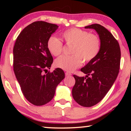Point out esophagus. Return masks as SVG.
<instances>
[{
	"label": "esophagus",
	"mask_w": 131,
	"mask_h": 131,
	"mask_svg": "<svg viewBox=\"0 0 131 131\" xmlns=\"http://www.w3.org/2000/svg\"><path fill=\"white\" fill-rule=\"evenodd\" d=\"M65 74H66V76H71V73H69V72H66Z\"/></svg>",
	"instance_id": "34e87169"
}]
</instances>
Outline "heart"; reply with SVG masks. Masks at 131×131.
Returning a JSON list of instances; mask_svg holds the SVG:
<instances>
[{
	"mask_svg": "<svg viewBox=\"0 0 131 131\" xmlns=\"http://www.w3.org/2000/svg\"><path fill=\"white\" fill-rule=\"evenodd\" d=\"M62 37L67 45H72L71 55L59 57L55 61L57 67L67 71H73L82 65V60L88 62L97 56L101 48L98 36L78 28H71L62 33ZM47 48L55 57L62 52L63 44L58 37L51 36L47 40Z\"/></svg>",
	"mask_w": 131,
	"mask_h": 131,
	"instance_id": "1",
	"label": "heart"
}]
</instances>
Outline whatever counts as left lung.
<instances>
[{
	"label": "left lung",
	"mask_w": 131,
	"mask_h": 131,
	"mask_svg": "<svg viewBox=\"0 0 131 131\" xmlns=\"http://www.w3.org/2000/svg\"><path fill=\"white\" fill-rule=\"evenodd\" d=\"M97 32L101 48L97 56L80 70L85 77L73 75L76 80L72 95L79 104L89 107L101 101L117 78L121 63V49L117 40L104 27L94 24L85 27Z\"/></svg>",
	"instance_id": "1"
}]
</instances>
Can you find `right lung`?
I'll return each mask as SVG.
<instances>
[{"label": "right lung", "instance_id": "obj_1", "mask_svg": "<svg viewBox=\"0 0 131 131\" xmlns=\"http://www.w3.org/2000/svg\"><path fill=\"white\" fill-rule=\"evenodd\" d=\"M58 28L56 24L36 21L23 30L14 46V73L25 98L35 105L51 101L57 86L65 78L60 68L43 73L53 62L47 40Z\"/></svg>", "mask_w": 131, "mask_h": 131}]
</instances>
